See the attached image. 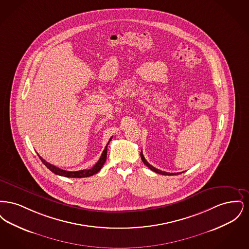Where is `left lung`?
<instances>
[{
    "mask_svg": "<svg viewBox=\"0 0 249 249\" xmlns=\"http://www.w3.org/2000/svg\"><path fill=\"white\" fill-rule=\"evenodd\" d=\"M141 159H142V162H143V164H145V165L147 166L150 170H152L153 172L155 173H158V174H160V175H163V176H176V175H179V174H181V173H176V174H174V173H167V172H162V171H160V170H159V169H156L155 167H153L152 165H150L147 161H146V160L144 159V157H143V155H142V152L141 151Z\"/></svg>",
    "mask_w": 249,
    "mask_h": 249,
    "instance_id": "obj_1",
    "label": "left lung"
}]
</instances>
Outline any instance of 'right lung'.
<instances>
[{
    "label": "right lung",
    "mask_w": 249,
    "mask_h": 249,
    "mask_svg": "<svg viewBox=\"0 0 249 249\" xmlns=\"http://www.w3.org/2000/svg\"><path fill=\"white\" fill-rule=\"evenodd\" d=\"M112 140V137L110 138V140L107 142V146L105 148V150L103 151L101 158L99 159V160L97 161V163L95 164L92 168L89 169V170H80V171H75V172H69V171H65V170H62V169H59V167H56V166L52 165L50 163L47 162L42 157L39 156L40 160H42V162L45 164V165L48 167V169L54 173L55 175H58V176H61V177H65V178H89V177H91L95 174H97L101 169L103 165L105 164L106 160H107V145L108 143L110 142V141Z\"/></svg>",
    "instance_id": "1"
}]
</instances>
